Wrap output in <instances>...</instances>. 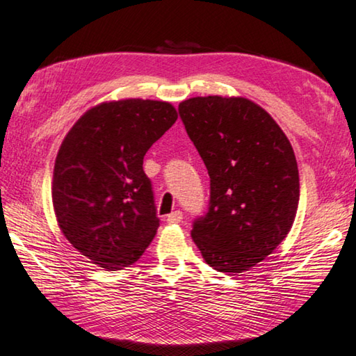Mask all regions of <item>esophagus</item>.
I'll use <instances>...</instances> for the list:
<instances>
[{
    "mask_svg": "<svg viewBox=\"0 0 356 356\" xmlns=\"http://www.w3.org/2000/svg\"><path fill=\"white\" fill-rule=\"evenodd\" d=\"M182 220H184V213L180 212V210H176V212L170 213L166 218V221L171 222V225H176V222H180Z\"/></svg>",
    "mask_w": 356,
    "mask_h": 356,
    "instance_id": "1",
    "label": "esophagus"
}]
</instances>
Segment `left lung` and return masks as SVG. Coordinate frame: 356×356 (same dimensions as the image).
<instances>
[{
	"mask_svg": "<svg viewBox=\"0 0 356 356\" xmlns=\"http://www.w3.org/2000/svg\"><path fill=\"white\" fill-rule=\"evenodd\" d=\"M210 177L207 213L191 237L210 267L242 273L276 250L300 200L298 166L284 131L243 97H193L179 105Z\"/></svg>",
	"mask_w": 356,
	"mask_h": 356,
	"instance_id": "obj_1",
	"label": "left lung"
}]
</instances>
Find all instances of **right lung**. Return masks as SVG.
<instances>
[{"instance_id": "obj_1", "label": "right lung", "mask_w": 356, "mask_h": 356, "mask_svg": "<svg viewBox=\"0 0 356 356\" xmlns=\"http://www.w3.org/2000/svg\"><path fill=\"white\" fill-rule=\"evenodd\" d=\"M176 120L168 102H106L84 113L59 147L51 188L58 225L108 272L135 264L160 226L143 160Z\"/></svg>"}]
</instances>
